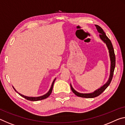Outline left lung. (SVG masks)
I'll use <instances>...</instances> for the list:
<instances>
[{
    "label": "left lung",
    "mask_w": 125,
    "mask_h": 125,
    "mask_svg": "<svg viewBox=\"0 0 125 125\" xmlns=\"http://www.w3.org/2000/svg\"><path fill=\"white\" fill-rule=\"evenodd\" d=\"M95 26L96 27L97 30L98 32L100 33L99 36H100V39L105 43L107 49L108 50L109 52V56H110V76H109V78L108 81H107L106 83L104 84L100 88H99L97 90L94 91V92L88 93V94H82V93H80L77 92L74 88H73L71 84V88L72 90V92L76 95V96L78 97H83V98H94L96 97L99 96L104 91L106 90L107 87L109 86V84H110L111 82L113 75H114V72L115 70V64H116V58H115V54L114 52V49L113 48V45L112 44V43L111 41L106 36L105 33L104 32V31L103 29L98 25H95Z\"/></svg>",
    "instance_id": "8db88e82"
}]
</instances>
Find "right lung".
<instances>
[{"label":"right lung","mask_w":125,"mask_h":125,"mask_svg":"<svg viewBox=\"0 0 125 125\" xmlns=\"http://www.w3.org/2000/svg\"><path fill=\"white\" fill-rule=\"evenodd\" d=\"M55 79H56V78H55L54 80H53V82H52V85H51V87L50 89H49V90L48 91V92L47 93V94H45L43 95V96H39V97H28V96H24V95H23L20 94V93H19L18 91H16V90L14 88V87L13 86V88L14 89V90L16 91V92L20 96H21V97H24L25 99H27V100H29V101H39V100H44V99L46 98L47 97H48L49 96V95H50L51 94V93H52V90H53V84H54V81L55 80Z\"/></svg>","instance_id":"add662e5"}]
</instances>
